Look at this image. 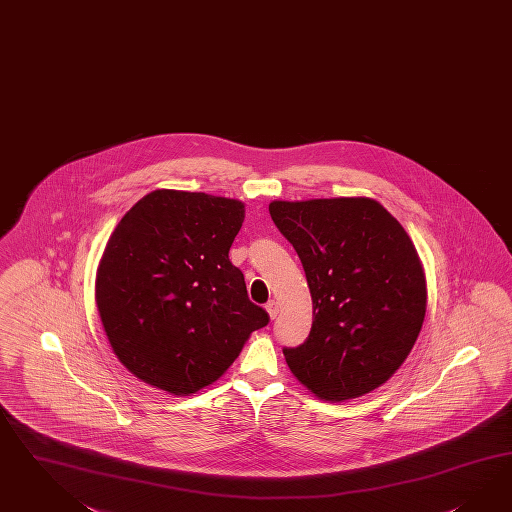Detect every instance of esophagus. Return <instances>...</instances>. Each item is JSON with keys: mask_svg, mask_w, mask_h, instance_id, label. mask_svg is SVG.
Wrapping results in <instances>:
<instances>
[{"mask_svg": "<svg viewBox=\"0 0 512 512\" xmlns=\"http://www.w3.org/2000/svg\"><path fill=\"white\" fill-rule=\"evenodd\" d=\"M266 311H268V317H277V313H279V304H277L276 300H270V302L266 304Z\"/></svg>", "mask_w": 512, "mask_h": 512, "instance_id": "esophagus-1", "label": "esophagus"}]
</instances>
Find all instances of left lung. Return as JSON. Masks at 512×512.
<instances>
[{
	"label": "left lung",
	"instance_id": "obj_1",
	"mask_svg": "<svg viewBox=\"0 0 512 512\" xmlns=\"http://www.w3.org/2000/svg\"><path fill=\"white\" fill-rule=\"evenodd\" d=\"M268 208L302 261L313 300L309 337L283 348L291 373L330 402L386 384L412 352L427 311L423 264L404 227L369 197Z\"/></svg>",
	"mask_w": 512,
	"mask_h": 512
}]
</instances>
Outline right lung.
Here are the masks:
<instances>
[{"instance_id":"right-lung-1","label":"right lung","mask_w":512,"mask_h":512,"mask_svg":"<svg viewBox=\"0 0 512 512\" xmlns=\"http://www.w3.org/2000/svg\"><path fill=\"white\" fill-rule=\"evenodd\" d=\"M246 208L238 199L154 190L117 223L95 300L115 356L171 395L210 386L268 324L229 261Z\"/></svg>"}]
</instances>
